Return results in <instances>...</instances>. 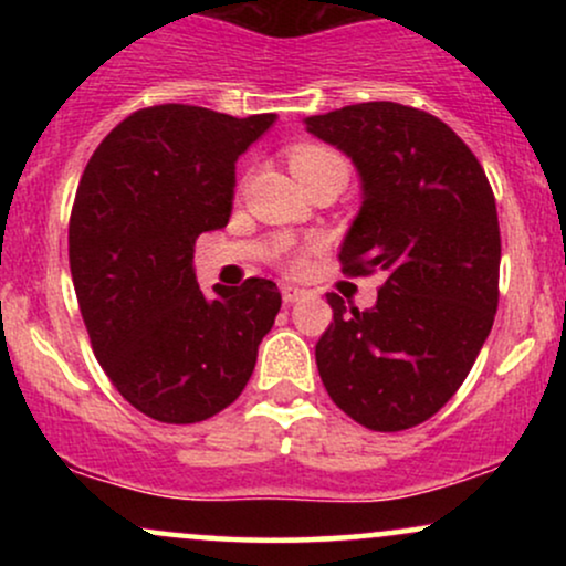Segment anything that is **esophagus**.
Masks as SVG:
<instances>
[{"instance_id":"34e87169","label":"esophagus","mask_w":566,"mask_h":566,"mask_svg":"<svg viewBox=\"0 0 566 566\" xmlns=\"http://www.w3.org/2000/svg\"><path fill=\"white\" fill-rule=\"evenodd\" d=\"M305 295H308V292H305L303 287H297V284H282V297L287 305L303 301Z\"/></svg>"}]
</instances>
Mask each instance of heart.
Returning <instances> with one entry per match:
<instances>
[{
	"mask_svg": "<svg viewBox=\"0 0 566 566\" xmlns=\"http://www.w3.org/2000/svg\"><path fill=\"white\" fill-rule=\"evenodd\" d=\"M290 167L297 178L322 170V167H346L340 154H335L333 148L316 146V143H301V146L290 148ZM303 263V255H290V265L297 269Z\"/></svg>",
	"mask_w": 566,
	"mask_h": 566,
	"instance_id": "heart-1",
	"label": "heart"
}]
</instances>
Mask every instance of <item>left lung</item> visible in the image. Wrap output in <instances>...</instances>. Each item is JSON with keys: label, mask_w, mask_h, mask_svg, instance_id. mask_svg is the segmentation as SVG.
Segmentation results:
<instances>
[{"label": "left lung", "mask_w": 566, "mask_h": 566, "mask_svg": "<svg viewBox=\"0 0 566 566\" xmlns=\"http://www.w3.org/2000/svg\"><path fill=\"white\" fill-rule=\"evenodd\" d=\"M305 129L361 178V210L337 255L343 274L386 276L367 311L329 292L316 367L348 418L405 431L463 386L495 322V193L471 148L420 108L356 103L308 116Z\"/></svg>", "instance_id": "1"}]
</instances>
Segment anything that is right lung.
I'll return each instance as SVG.
<instances>
[{
	"instance_id": "right-lung-1",
	"label": "right lung",
	"mask_w": 566,
	"mask_h": 566,
	"mask_svg": "<svg viewBox=\"0 0 566 566\" xmlns=\"http://www.w3.org/2000/svg\"><path fill=\"white\" fill-rule=\"evenodd\" d=\"M274 122L140 108L82 172L69 263L84 327L116 391L159 423H199L237 401L282 308L271 279L205 295L193 274L199 233L231 218L237 159Z\"/></svg>"
}]
</instances>
